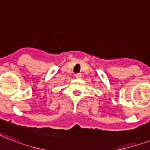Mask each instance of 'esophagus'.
Here are the masks:
<instances>
[{"instance_id": "esophagus-1", "label": "esophagus", "mask_w": 150, "mask_h": 150, "mask_svg": "<svg viewBox=\"0 0 150 150\" xmlns=\"http://www.w3.org/2000/svg\"><path fill=\"white\" fill-rule=\"evenodd\" d=\"M75 77L77 78V79H81V73H76V74H75Z\"/></svg>"}]
</instances>
